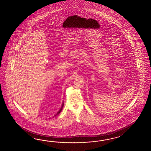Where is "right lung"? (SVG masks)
Instances as JSON below:
<instances>
[{
    "label": "right lung",
    "mask_w": 151,
    "mask_h": 151,
    "mask_svg": "<svg viewBox=\"0 0 151 151\" xmlns=\"http://www.w3.org/2000/svg\"><path fill=\"white\" fill-rule=\"evenodd\" d=\"M63 106H64V103H63V104H62V106H61L60 109H59L58 112L57 113V114H56L55 115V116H58V114H59L61 112V111H62V109H63Z\"/></svg>",
    "instance_id": "1"
}]
</instances>
